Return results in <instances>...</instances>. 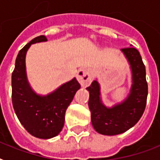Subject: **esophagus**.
I'll list each match as a JSON object with an SVG mask.
<instances>
[{
  "instance_id": "esophagus-1",
  "label": "esophagus",
  "mask_w": 160,
  "mask_h": 160,
  "mask_svg": "<svg viewBox=\"0 0 160 160\" xmlns=\"http://www.w3.org/2000/svg\"><path fill=\"white\" fill-rule=\"evenodd\" d=\"M77 80L82 86H87L90 85L92 80V76L89 69L85 67L80 68L77 72Z\"/></svg>"
}]
</instances>
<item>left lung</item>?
<instances>
[{
	"label": "left lung",
	"instance_id": "left-lung-1",
	"mask_svg": "<svg viewBox=\"0 0 160 160\" xmlns=\"http://www.w3.org/2000/svg\"><path fill=\"white\" fill-rule=\"evenodd\" d=\"M132 73V85L129 95L121 103L106 107L100 97V86L94 80L86 88L90 92L89 108L94 129L101 134L116 135L134 126L144 114L148 95L146 71L141 55L134 47L121 49Z\"/></svg>",
	"mask_w": 160,
	"mask_h": 160
}]
</instances>
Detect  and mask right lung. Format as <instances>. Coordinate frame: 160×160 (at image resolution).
<instances>
[{
  "label": "right lung",
  "mask_w": 160,
  "mask_h": 160,
  "mask_svg": "<svg viewBox=\"0 0 160 160\" xmlns=\"http://www.w3.org/2000/svg\"><path fill=\"white\" fill-rule=\"evenodd\" d=\"M47 41L45 36H37L19 51L11 75L12 105L21 124L33 136L51 139L60 134L65 123L66 109L80 88L74 78L47 95H37L26 76V55L32 44Z\"/></svg>",
  "instance_id": "obj_1"
}]
</instances>
